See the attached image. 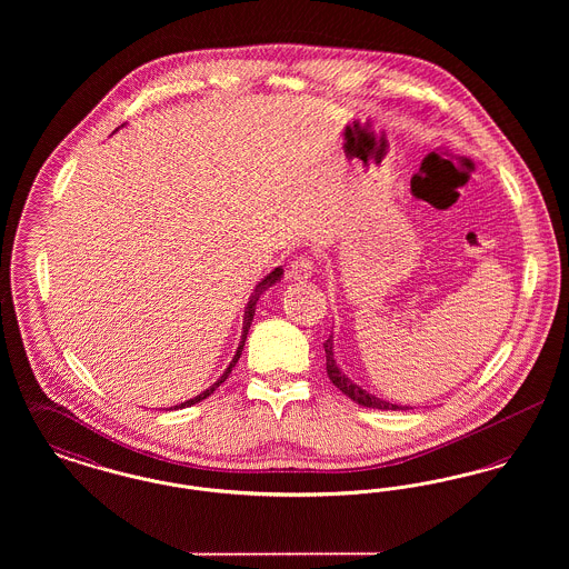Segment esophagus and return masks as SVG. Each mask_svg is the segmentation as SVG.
<instances>
[{"label": "esophagus", "instance_id": "1", "mask_svg": "<svg viewBox=\"0 0 569 569\" xmlns=\"http://www.w3.org/2000/svg\"><path fill=\"white\" fill-rule=\"evenodd\" d=\"M313 271H316L313 260L309 256H298V258L292 260V264H290V279L307 281V279H311Z\"/></svg>", "mask_w": 569, "mask_h": 569}]
</instances>
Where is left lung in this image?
<instances>
[{
  "label": "left lung",
  "mask_w": 569,
  "mask_h": 569,
  "mask_svg": "<svg viewBox=\"0 0 569 569\" xmlns=\"http://www.w3.org/2000/svg\"><path fill=\"white\" fill-rule=\"evenodd\" d=\"M332 348H335V343H332V335L326 339L325 343V352H326V373H328V378L330 381L346 395V397H350L353 403H358V406L362 407H373V409H395V411H401V409H411V407L406 406H395V403H388V401H381L378 397H373V395H369L367 390H362L360 386H356L353 381L346 378V373L339 369V365H337V360H335V352H332Z\"/></svg>",
  "instance_id": "8db88e82"
}]
</instances>
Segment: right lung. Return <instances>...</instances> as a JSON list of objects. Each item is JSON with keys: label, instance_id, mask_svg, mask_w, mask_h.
I'll list each match as a JSON object with an SVG mask.
<instances>
[{"label": "right lung", "instance_id": "1", "mask_svg": "<svg viewBox=\"0 0 569 569\" xmlns=\"http://www.w3.org/2000/svg\"><path fill=\"white\" fill-rule=\"evenodd\" d=\"M281 274H283V269H274V271L269 272L258 286H256V290L251 292V297H249V302H247V307H244V318H243V337H241V346H239V350L234 353V358H232V362L228 365V369L223 371V376L217 379L216 383L211 386V388H207L204 392H200L198 397H193L190 401H186V403H181V406H174V409H183V407H191L193 403H198V401H202V399H207V397H211L213 392H216L217 388L228 379V376L232 373V367L239 362V358H241V352H243L244 339H247V332H249V326H251V320H253V313H256V302H258V298L262 297L271 286H274L279 279H281ZM172 409V407H170Z\"/></svg>", "mask_w": 569, "mask_h": 569}]
</instances>
